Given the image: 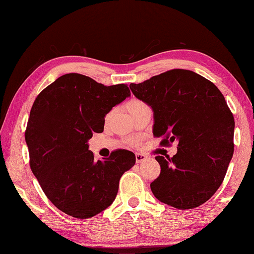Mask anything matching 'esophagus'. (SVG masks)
<instances>
[{"label":"esophagus","mask_w":254,"mask_h":254,"mask_svg":"<svg viewBox=\"0 0 254 254\" xmlns=\"http://www.w3.org/2000/svg\"><path fill=\"white\" fill-rule=\"evenodd\" d=\"M146 159V155L142 153H136V161L137 163H141Z\"/></svg>","instance_id":"34e87169"}]
</instances>
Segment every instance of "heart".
<instances>
[{
    "label": "heart",
    "instance_id": "b5f03b06",
    "mask_svg": "<svg viewBox=\"0 0 254 254\" xmlns=\"http://www.w3.org/2000/svg\"><path fill=\"white\" fill-rule=\"evenodd\" d=\"M148 106H149V105L146 104V103L144 102V101L140 100V99H137V98H132V99L129 100L128 102L126 103V109H127L129 114H130L132 117L136 116L140 111H142L143 109L148 108ZM111 116H112V111L109 112L108 114H106V116H105L106 121H108ZM130 142H131V144H133V145H137V144L139 143V140L133 139V140H131Z\"/></svg>",
    "mask_w": 254,
    "mask_h": 254
}]
</instances>
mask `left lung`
I'll return each mask as SVG.
<instances>
[{
	"mask_svg": "<svg viewBox=\"0 0 254 254\" xmlns=\"http://www.w3.org/2000/svg\"><path fill=\"white\" fill-rule=\"evenodd\" d=\"M129 87L153 109L160 144L178 142L173 157L155 156L161 173L152 192L179 210L203 204L222 185L234 154L235 120L224 95L206 78L180 68Z\"/></svg>",
	"mask_w": 254,
	"mask_h": 254,
	"instance_id": "left-lung-1",
	"label": "left lung"
}]
</instances>
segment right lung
<instances>
[{"mask_svg":"<svg viewBox=\"0 0 254 254\" xmlns=\"http://www.w3.org/2000/svg\"><path fill=\"white\" fill-rule=\"evenodd\" d=\"M129 95L125 83L104 86L76 72L61 76L38 94L25 131L29 164L62 212L90 218L115 200L122 175L136 156L118 149L95 161L88 140L103 131L105 115Z\"/></svg>","mask_w":254,"mask_h":254,"instance_id":"add662e5","label":"right lung"}]
</instances>
